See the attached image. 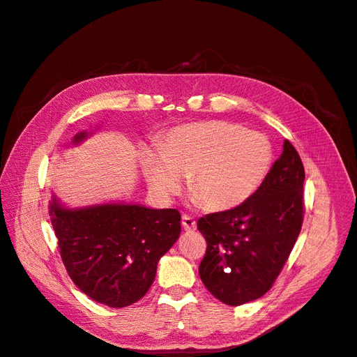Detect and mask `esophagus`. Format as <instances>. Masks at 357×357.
I'll return each mask as SVG.
<instances>
[{
  "instance_id": "obj_1",
  "label": "esophagus",
  "mask_w": 357,
  "mask_h": 357,
  "mask_svg": "<svg viewBox=\"0 0 357 357\" xmlns=\"http://www.w3.org/2000/svg\"><path fill=\"white\" fill-rule=\"evenodd\" d=\"M181 225H183V228H185L186 231H194L197 227H195V220H194V218H190V216H188V215H183V218H181Z\"/></svg>"
}]
</instances>
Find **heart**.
<instances>
[{
	"mask_svg": "<svg viewBox=\"0 0 357 357\" xmlns=\"http://www.w3.org/2000/svg\"><path fill=\"white\" fill-rule=\"evenodd\" d=\"M273 160L266 135L222 120L177 126L159 141V155H142L153 194L163 199L176 195L178 176H186L188 190L210 211L243 204L263 186Z\"/></svg>",
	"mask_w": 357,
	"mask_h": 357,
	"instance_id": "b5f03b06",
	"label": "heart"
}]
</instances>
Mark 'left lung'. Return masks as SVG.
Here are the masks:
<instances>
[{"label": "left lung", "instance_id": "left-lung-1", "mask_svg": "<svg viewBox=\"0 0 357 357\" xmlns=\"http://www.w3.org/2000/svg\"><path fill=\"white\" fill-rule=\"evenodd\" d=\"M305 168L290 141L255 194L231 210L198 219L207 242L199 278L220 302L264 296L290 257L303 224Z\"/></svg>", "mask_w": 357, "mask_h": 357}]
</instances>
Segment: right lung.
<instances>
[{
    "instance_id": "obj_1",
    "label": "right lung",
    "mask_w": 357,
    "mask_h": 357,
    "mask_svg": "<svg viewBox=\"0 0 357 357\" xmlns=\"http://www.w3.org/2000/svg\"><path fill=\"white\" fill-rule=\"evenodd\" d=\"M85 137L76 135L75 142ZM50 216L75 285L111 307L129 306L144 297L155 281L158 261L181 231L176 208L105 204L70 210L54 199Z\"/></svg>"
}]
</instances>
